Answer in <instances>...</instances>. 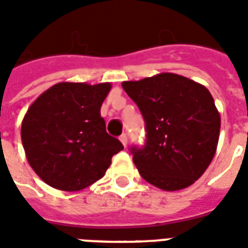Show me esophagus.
Segmentation results:
<instances>
[{
    "label": "esophagus",
    "instance_id": "34e87169",
    "mask_svg": "<svg viewBox=\"0 0 248 248\" xmlns=\"http://www.w3.org/2000/svg\"><path fill=\"white\" fill-rule=\"evenodd\" d=\"M120 141L123 143V145H124V147H127L128 138H127V135H125V133H123V135L120 136Z\"/></svg>",
    "mask_w": 248,
    "mask_h": 248
}]
</instances>
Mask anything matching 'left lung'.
<instances>
[{
  "label": "left lung",
  "instance_id": "obj_1",
  "mask_svg": "<svg viewBox=\"0 0 248 248\" xmlns=\"http://www.w3.org/2000/svg\"><path fill=\"white\" fill-rule=\"evenodd\" d=\"M145 121L144 147H132L133 163L144 180L164 191L198 180L217 152L220 115L208 89L175 73L124 81Z\"/></svg>",
  "mask_w": 248,
  "mask_h": 248
}]
</instances>
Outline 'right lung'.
Returning <instances> with one entry per match:
<instances>
[{
	"label": "right lung",
	"mask_w": 248,
	"mask_h": 248,
	"mask_svg": "<svg viewBox=\"0 0 248 248\" xmlns=\"http://www.w3.org/2000/svg\"><path fill=\"white\" fill-rule=\"evenodd\" d=\"M109 82H59L29 107L21 125L26 159L44 182L80 191L105 175L112 156L124 148L107 133L100 108Z\"/></svg>",
	"instance_id": "obj_1"
}]
</instances>
